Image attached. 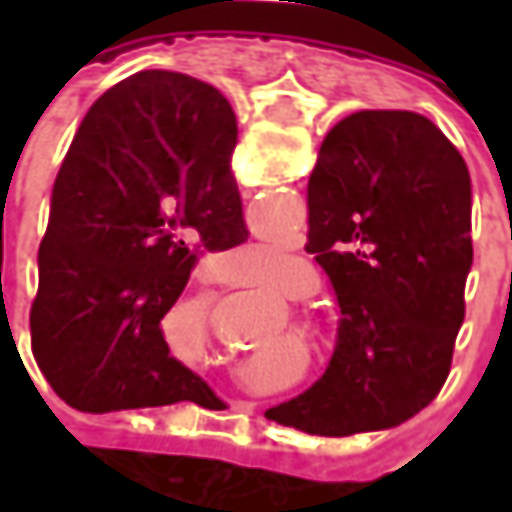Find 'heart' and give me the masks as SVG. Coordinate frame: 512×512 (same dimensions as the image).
<instances>
[{"label":"heart","instance_id":"b5f03b06","mask_svg":"<svg viewBox=\"0 0 512 512\" xmlns=\"http://www.w3.org/2000/svg\"><path fill=\"white\" fill-rule=\"evenodd\" d=\"M282 259H285V270L273 282V293H276L279 302H302V299H307L316 290L319 276L302 259H293V256H282ZM290 325L296 327L299 333H305V336H322L319 322L310 313H305V310H290Z\"/></svg>","mask_w":512,"mask_h":512}]
</instances>
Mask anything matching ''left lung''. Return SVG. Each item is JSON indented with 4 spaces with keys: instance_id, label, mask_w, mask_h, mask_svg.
Masks as SVG:
<instances>
[{
    "instance_id": "left-lung-1",
    "label": "left lung",
    "mask_w": 512,
    "mask_h": 512,
    "mask_svg": "<svg viewBox=\"0 0 512 512\" xmlns=\"http://www.w3.org/2000/svg\"><path fill=\"white\" fill-rule=\"evenodd\" d=\"M470 173L430 119L359 110L333 125L307 182V253L339 296L325 376L267 419L353 436L413 419L450 373L473 265Z\"/></svg>"
}]
</instances>
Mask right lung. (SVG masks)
I'll return each mask as SVG.
<instances>
[{
    "label": "right lung",
    "mask_w": 512,
    "mask_h": 512,
    "mask_svg": "<svg viewBox=\"0 0 512 512\" xmlns=\"http://www.w3.org/2000/svg\"><path fill=\"white\" fill-rule=\"evenodd\" d=\"M236 116L207 82L142 70L105 90L70 142L39 245L30 347L82 413L196 402L162 319L205 250L247 239L230 170Z\"/></svg>",
    "instance_id": "1"
}]
</instances>
